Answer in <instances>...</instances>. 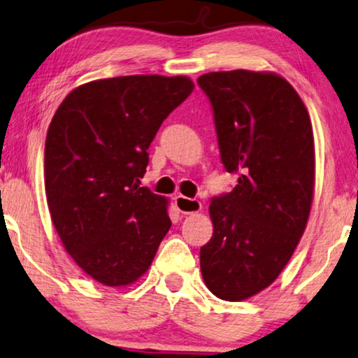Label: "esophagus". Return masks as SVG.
<instances>
[{
    "label": "esophagus",
    "instance_id": "esophagus-1",
    "mask_svg": "<svg viewBox=\"0 0 358 358\" xmlns=\"http://www.w3.org/2000/svg\"><path fill=\"white\" fill-rule=\"evenodd\" d=\"M174 203H176V208H178L182 215H194L202 210V203H200L197 199H189V197H184V195H178V197H174Z\"/></svg>",
    "mask_w": 358,
    "mask_h": 358
}]
</instances>
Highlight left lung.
<instances>
[{"label": "left lung", "mask_w": 358, "mask_h": 358, "mask_svg": "<svg viewBox=\"0 0 358 358\" xmlns=\"http://www.w3.org/2000/svg\"><path fill=\"white\" fill-rule=\"evenodd\" d=\"M213 109L220 156L238 174L210 203L213 236L200 271L215 296L243 301L267 288L305 231L315 192V138L298 92L268 71H213L197 80Z\"/></svg>", "instance_id": "obj_1"}]
</instances>
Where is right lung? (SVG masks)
Here are the masks:
<instances>
[{"label": "right lung", "instance_id": "obj_1", "mask_svg": "<svg viewBox=\"0 0 358 358\" xmlns=\"http://www.w3.org/2000/svg\"><path fill=\"white\" fill-rule=\"evenodd\" d=\"M187 76L86 83L58 107L45 140V192L63 248L107 287L138 280L171 228L168 200L140 187L163 120L187 99Z\"/></svg>", "mask_w": 358, "mask_h": 358}]
</instances>
